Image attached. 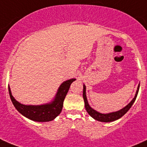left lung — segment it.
Listing matches in <instances>:
<instances>
[{
  "mask_svg": "<svg viewBox=\"0 0 147 147\" xmlns=\"http://www.w3.org/2000/svg\"><path fill=\"white\" fill-rule=\"evenodd\" d=\"M139 84L138 85L137 90L136 92V94L134 97L133 98V100H131L128 105L126 107H124V108H122L120 110L117 111V112H111V113L108 114H102L100 112H98L97 111L93 109L89 105L88 102H87V97H86V87L85 85H83V99H84V107H85V109L87 110V113L90 115L92 118H94V119L97 120V121H103V122H110V121H115L117 119H119V118H121L123 115H125L127 112L129 111V109L131 108V107L132 106V105L134 104V101L136 100V98L137 97L138 92H139Z\"/></svg>",
  "mask_w": 147,
  "mask_h": 147,
  "instance_id": "obj_1",
  "label": "left lung"
}]
</instances>
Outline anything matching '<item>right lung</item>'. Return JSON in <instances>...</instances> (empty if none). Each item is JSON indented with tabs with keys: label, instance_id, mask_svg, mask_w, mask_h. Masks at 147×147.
<instances>
[{
	"label": "right lung",
	"instance_id": "right-lung-1",
	"mask_svg": "<svg viewBox=\"0 0 147 147\" xmlns=\"http://www.w3.org/2000/svg\"><path fill=\"white\" fill-rule=\"evenodd\" d=\"M75 80L76 79H70L62 83L58 88L55 97L53 101L50 103L41 105H25L20 104V102L16 101V99L12 95L10 88L8 86L10 100L16 109L21 115L28 119L40 122L52 121L61 112L63 107V102L67 93L72 82Z\"/></svg>",
	"mask_w": 147,
	"mask_h": 147
}]
</instances>
